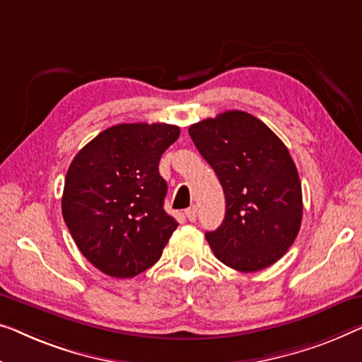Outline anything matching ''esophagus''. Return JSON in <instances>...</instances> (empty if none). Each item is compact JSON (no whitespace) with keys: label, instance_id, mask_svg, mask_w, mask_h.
<instances>
[{"label":"esophagus","instance_id":"obj_1","mask_svg":"<svg viewBox=\"0 0 362 362\" xmlns=\"http://www.w3.org/2000/svg\"><path fill=\"white\" fill-rule=\"evenodd\" d=\"M185 216H187V219L190 221V223H195V221H197V216H198V209H197V206L188 208L187 211H185Z\"/></svg>","mask_w":362,"mask_h":362}]
</instances>
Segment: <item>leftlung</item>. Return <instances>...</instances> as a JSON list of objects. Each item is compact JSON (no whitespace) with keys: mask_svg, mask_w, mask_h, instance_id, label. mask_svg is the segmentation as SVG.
<instances>
[{"mask_svg":"<svg viewBox=\"0 0 362 362\" xmlns=\"http://www.w3.org/2000/svg\"><path fill=\"white\" fill-rule=\"evenodd\" d=\"M223 185L226 216L206 240L216 258L253 273L281 258L298 237L302 190L284 143L257 117L228 110L188 128Z\"/></svg>","mask_w":362,"mask_h":362,"instance_id":"obj_1","label":"left lung"}]
</instances>
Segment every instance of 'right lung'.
Masks as SVG:
<instances>
[{
    "mask_svg": "<svg viewBox=\"0 0 362 362\" xmlns=\"http://www.w3.org/2000/svg\"><path fill=\"white\" fill-rule=\"evenodd\" d=\"M179 134L167 123H120L74 156L62 213L81 253L102 273L133 278L163 255L179 223L164 209L159 160Z\"/></svg>",
    "mask_w": 362,
    "mask_h": 362,
    "instance_id": "right-lung-1",
    "label": "right lung"
}]
</instances>
